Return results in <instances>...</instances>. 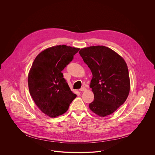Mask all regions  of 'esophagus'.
Returning a JSON list of instances; mask_svg holds the SVG:
<instances>
[{
  "mask_svg": "<svg viewBox=\"0 0 155 155\" xmlns=\"http://www.w3.org/2000/svg\"><path fill=\"white\" fill-rule=\"evenodd\" d=\"M80 91H86V87H81L80 89Z\"/></svg>",
  "mask_w": 155,
  "mask_h": 155,
  "instance_id": "obj_1",
  "label": "esophagus"
}]
</instances>
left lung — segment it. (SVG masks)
Listing matches in <instances>:
<instances>
[{"label":"left lung","instance_id":"8db88e82","mask_svg":"<svg viewBox=\"0 0 155 155\" xmlns=\"http://www.w3.org/2000/svg\"><path fill=\"white\" fill-rule=\"evenodd\" d=\"M79 54L91 69L94 100L90 110L100 117L113 114L126 101L130 89L127 64L115 51L104 45L81 48Z\"/></svg>","mask_w":155,"mask_h":155}]
</instances>
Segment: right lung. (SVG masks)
<instances>
[{
  "label": "right lung",
  "instance_id": "1",
  "mask_svg": "<svg viewBox=\"0 0 155 155\" xmlns=\"http://www.w3.org/2000/svg\"><path fill=\"white\" fill-rule=\"evenodd\" d=\"M79 48L66 45L50 47L35 58L28 75L30 94L39 109L50 117L65 113L77 97L61 71L73 60Z\"/></svg>",
  "mask_w": 155,
  "mask_h": 155
}]
</instances>
